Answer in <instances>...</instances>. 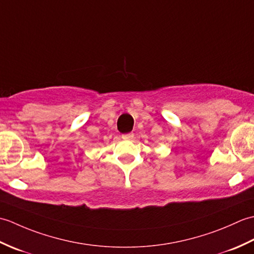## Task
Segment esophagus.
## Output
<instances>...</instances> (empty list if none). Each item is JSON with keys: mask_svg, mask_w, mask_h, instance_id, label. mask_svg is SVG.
<instances>
[{"mask_svg": "<svg viewBox=\"0 0 254 254\" xmlns=\"http://www.w3.org/2000/svg\"><path fill=\"white\" fill-rule=\"evenodd\" d=\"M133 137H134L133 133H127V134H123V135H122L123 139H132Z\"/></svg>", "mask_w": 254, "mask_h": 254, "instance_id": "esophagus-1", "label": "esophagus"}]
</instances>
